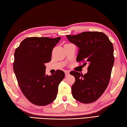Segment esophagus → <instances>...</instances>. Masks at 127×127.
<instances>
[{"mask_svg":"<svg viewBox=\"0 0 127 127\" xmlns=\"http://www.w3.org/2000/svg\"><path fill=\"white\" fill-rule=\"evenodd\" d=\"M65 74L66 76H67V75H69V71L66 70V71H65Z\"/></svg>","mask_w":127,"mask_h":127,"instance_id":"1","label":"esophagus"}]
</instances>
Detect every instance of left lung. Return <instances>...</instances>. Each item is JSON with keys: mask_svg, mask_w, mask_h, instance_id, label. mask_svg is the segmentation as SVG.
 <instances>
[{"mask_svg": "<svg viewBox=\"0 0 127 127\" xmlns=\"http://www.w3.org/2000/svg\"><path fill=\"white\" fill-rule=\"evenodd\" d=\"M66 36L79 48L76 61L83 63V65L89 64L87 74L70 72L75 78L71 87L72 96L82 103H91L103 94L109 85L115 61L112 43L99 32H85Z\"/></svg>", "mask_w": 127, "mask_h": 127, "instance_id": "8db88e82", "label": "left lung"}]
</instances>
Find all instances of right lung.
<instances>
[{
	"label": "right lung",
	"instance_id": "add662e5",
	"mask_svg": "<svg viewBox=\"0 0 127 127\" xmlns=\"http://www.w3.org/2000/svg\"><path fill=\"white\" fill-rule=\"evenodd\" d=\"M61 39L27 37L15 50L13 71L24 95L34 105L45 106L55 100L65 76L61 70L52 76L45 74V64L51 61L53 48Z\"/></svg>",
	"mask_w": 127,
	"mask_h": 127
}]
</instances>
